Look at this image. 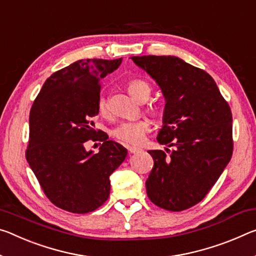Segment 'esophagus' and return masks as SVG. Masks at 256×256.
I'll list each match as a JSON object with an SVG mask.
<instances>
[{
	"label": "esophagus",
	"instance_id": "obj_1",
	"mask_svg": "<svg viewBox=\"0 0 256 256\" xmlns=\"http://www.w3.org/2000/svg\"><path fill=\"white\" fill-rule=\"evenodd\" d=\"M128 152L130 154H136V152H139L141 149H139V148H136V147H128Z\"/></svg>",
	"mask_w": 256,
	"mask_h": 256
}]
</instances>
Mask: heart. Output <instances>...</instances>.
I'll return each mask as SVG.
<instances>
[{
	"instance_id": "obj_1",
	"label": "heart",
	"mask_w": 256,
	"mask_h": 256,
	"mask_svg": "<svg viewBox=\"0 0 256 256\" xmlns=\"http://www.w3.org/2000/svg\"><path fill=\"white\" fill-rule=\"evenodd\" d=\"M128 91L133 98L141 101L144 98H148L150 94L149 84L144 80L134 78L128 80ZM98 109L101 114H107L108 104L107 99L101 96L98 100ZM150 130V123L148 120H125L120 122L112 130V136L116 140L120 141L122 144L136 146L144 141V134Z\"/></svg>"
}]
</instances>
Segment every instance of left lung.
<instances>
[{
	"label": "left lung",
	"mask_w": 256,
	"mask_h": 256,
	"mask_svg": "<svg viewBox=\"0 0 256 256\" xmlns=\"http://www.w3.org/2000/svg\"><path fill=\"white\" fill-rule=\"evenodd\" d=\"M165 98L160 144L146 189L158 208L180 212L208 194L232 156V115L212 76L174 56H131ZM166 148V152H169Z\"/></svg>",
	"instance_id": "left-lung-1"
}]
</instances>
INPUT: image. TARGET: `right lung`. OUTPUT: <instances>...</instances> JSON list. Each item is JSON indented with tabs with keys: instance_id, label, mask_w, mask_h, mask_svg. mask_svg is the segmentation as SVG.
I'll use <instances>...</instances> for the list:
<instances>
[{
	"instance_id": "obj_1",
	"label": "right lung",
	"mask_w": 256,
	"mask_h": 256,
	"mask_svg": "<svg viewBox=\"0 0 256 256\" xmlns=\"http://www.w3.org/2000/svg\"><path fill=\"white\" fill-rule=\"evenodd\" d=\"M122 64L78 60L52 74L30 112L26 160L52 204L84 214L100 208L110 194V174L128 150L94 130L99 114L100 80ZM88 140L103 141L100 152L84 150Z\"/></svg>"
}]
</instances>
